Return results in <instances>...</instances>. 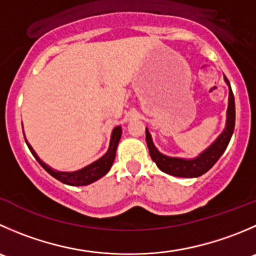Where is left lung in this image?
<instances>
[{
    "mask_svg": "<svg viewBox=\"0 0 256 256\" xmlns=\"http://www.w3.org/2000/svg\"><path fill=\"white\" fill-rule=\"evenodd\" d=\"M225 81L229 85V106H228V115H226V128L222 131V135L215 140L210 148H208L204 152L196 158L192 160H185V158H168V156L162 155L158 152V148L152 144L150 132L146 128V144H148V152H150L151 158L154 162L158 165L164 172L172 176H178V178H198L209 171L220 158V156L224 154L225 148L229 145V141L232 138V132L235 128V101L234 94H232L230 82L226 78Z\"/></svg>",
    "mask_w": 256,
    "mask_h": 256,
    "instance_id": "left-lung-1",
    "label": "left lung"
}]
</instances>
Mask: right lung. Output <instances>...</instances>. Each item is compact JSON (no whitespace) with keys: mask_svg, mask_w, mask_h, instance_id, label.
<instances>
[{"mask_svg":"<svg viewBox=\"0 0 256 256\" xmlns=\"http://www.w3.org/2000/svg\"><path fill=\"white\" fill-rule=\"evenodd\" d=\"M121 126H116L112 131V135H111V141H110V148H108V152L102 156L101 158H98V161L92 162L91 165L86 166V168H81V170L75 171V172H62V171H56L52 170L50 166H47L46 164L42 162L40 160L38 156L36 155V152L34 151V148H31L28 142L26 141L27 146H28L30 151L32 152V155L34 156L37 161H38L40 165L47 171L51 176H54V178H57L58 181L64 184H68V185H72V186H84V185H88V184L94 182V181L98 180L100 178H102L104 175L108 172V170L112 166L114 160H115V155H116V148L118 145V141H120L121 138Z\"/></svg>","mask_w":256,"mask_h":256,"instance_id":"right-lung-1","label":"right lung"}]
</instances>
